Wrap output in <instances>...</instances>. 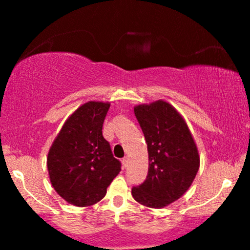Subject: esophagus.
Masks as SVG:
<instances>
[{"label":"esophagus","instance_id":"1","mask_svg":"<svg viewBox=\"0 0 250 250\" xmlns=\"http://www.w3.org/2000/svg\"><path fill=\"white\" fill-rule=\"evenodd\" d=\"M122 163H123V166H124V167L127 166V163H128L127 157H124V158H123V160H122Z\"/></svg>","mask_w":250,"mask_h":250}]
</instances>
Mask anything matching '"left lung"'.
<instances>
[{"instance_id": "1", "label": "left lung", "mask_w": 250, "mask_h": 250, "mask_svg": "<svg viewBox=\"0 0 250 250\" xmlns=\"http://www.w3.org/2000/svg\"><path fill=\"white\" fill-rule=\"evenodd\" d=\"M134 114L148 146L149 169L132 196L143 206L165 207L183 196L197 175L196 143L182 116L165 101L140 104Z\"/></svg>"}]
</instances>
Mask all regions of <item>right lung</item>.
I'll return each mask as SVG.
<instances>
[{
  "label": "right lung",
  "mask_w": 250,
  "mask_h": 250,
  "mask_svg": "<svg viewBox=\"0 0 250 250\" xmlns=\"http://www.w3.org/2000/svg\"><path fill=\"white\" fill-rule=\"evenodd\" d=\"M109 107L104 102L91 101L78 108L64 123L47 155L54 190L75 206L100 201L121 172V162L102 135Z\"/></svg>",
  "instance_id": "obj_1"
}]
</instances>
